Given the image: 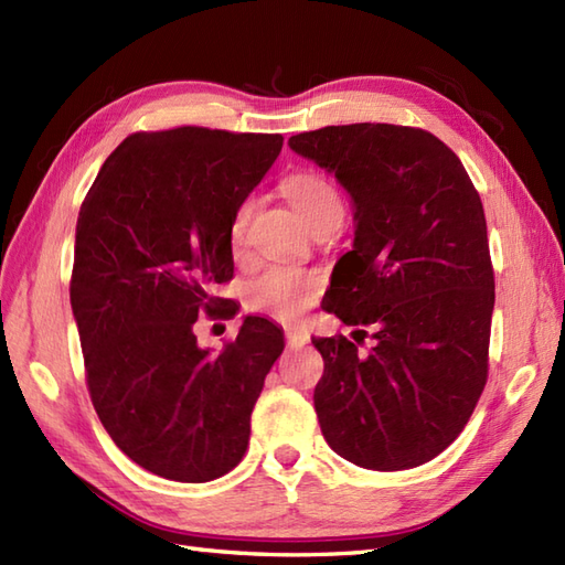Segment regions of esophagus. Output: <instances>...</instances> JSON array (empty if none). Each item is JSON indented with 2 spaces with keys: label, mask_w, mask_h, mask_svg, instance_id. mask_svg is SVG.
Wrapping results in <instances>:
<instances>
[{
  "label": "esophagus",
  "mask_w": 565,
  "mask_h": 565,
  "mask_svg": "<svg viewBox=\"0 0 565 565\" xmlns=\"http://www.w3.org/2000/svg\"><path fill=\"white\" fill-rule=\"evenodd\" d=\"M284 337L288 347H303L310 342V334L306 330H300V327H286Z\"/></svg>",
  "instance_id": "obj_1"
}]
</instances>
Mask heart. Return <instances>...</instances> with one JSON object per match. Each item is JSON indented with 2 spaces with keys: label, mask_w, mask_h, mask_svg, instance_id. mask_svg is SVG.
Masks as SVG:
<instances>
[{
  "label": "heart",
  "mask_w": 565,
  "mask_h": 565,
  "mask_svg": "<svg viewBox=\"0 0 565 565\" xmlns=\"http://www.w3.org/2000/svg\"><path fill=\"white\" fill-rule=\"evenodd\" d=\"M284 194L288 202L296 206V212L306 218L310 228L320 226L322 221H342L344 204L339 196L337 188L324 175L315 173V170H303V173H294L284 180ZM255 212V200L245 196V200L235 206L228 238L233 250H238L245 243L247 223H250ZM322 288V279L318 274L306 267L294 265H271L245 288V303L253 312H262L267 318L291 322L312 300L318 298Z\"/></svg>",
  "instance_id": "1"
}]
</instances>
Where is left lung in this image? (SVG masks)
<instances>
[{
  "mask_svg": "<svg viewBox=\"0 0 565 565\" xmlns=\"http://www.w3.org/2000/svg\"><path fill=\"white\" fill-rule=\"evenodd\" d=\"M288 147L353 200L356 238L337 262L330 312L347 337H315V412L344 460L397 471L460 436L489 377L495 300L487 216L455 151L426 129L322 127ZM374 339L369 352L358 347Z\"/></svg>",
  "mask_w": 565,
  "mask_h": 565,
  "instance_id": "8db88e82",
  "label": "left lung"
}]
</instances>
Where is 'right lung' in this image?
I'll use <instances>...</instances> for the list:
<instances>
[{
  "mask_svg": "<svg viewBox=\"0 0 565 565\" xmlns=\"http://www.w3.org/2000/svg\"><path fill=\"white\" fill-rule=\"evenodd\" d=\"M281 147V135L206 127L135 132L78 212L70 298L88 395L113 443L151 475L212 481L250 443L284 332L247 315L212 351L196 344L194 322L228 303L216 286L233 279V212Z\"/></svg>",
  "mask_w": 565,
  "mask_h": 565,
  "instance_id": "add662e5",
  "label": "right lung"
}]
</instances>
